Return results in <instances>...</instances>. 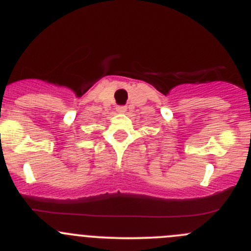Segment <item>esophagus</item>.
Returning <instances> with one entry per match:
<instances>
[{
    "label": "esophagus",
    "mask_w": 251,
    "mask_h": 251,
    "mask_svg": "<svg viewBox=\"0 0 251 251\" xmlns=\"http://www.w3.org/2000/svg\"><path fill=\"white\" fill-rule=\"evenodd\" d=\"M126 110H127V109H126V106H118V107H116V111H118L119 114H125Z\"/></svg>",
    "instance_id": "1"
}]
</instances>
